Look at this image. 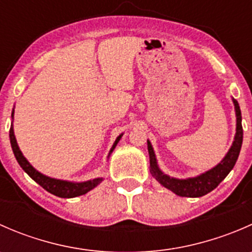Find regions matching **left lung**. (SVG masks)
I'll list each match as a JSON object with an SVG mask.
<instances>
[{
	"label": "left lung",
	"instance_id": "8db88e82",
	"mask_svg": "<svg viewBox=\"0 0 252 252\" xmlns=\"http://www.w3.org/2000/svg\"><path fill=\"white\" fill-rule=\"evenodd\" d=\"M234 103L235 117H236V129L234 141L230 146L229 151L225 154L224 158L215 166L213 168L208 169L205 173L187 179H178V178L169 177L168 174H164L159 169L157 163L156 155H155L154 147L151 142L147 140V150H149L150 156V172L152 177L157 180L161 185L167 188L168 190L173 191L175 195H179L183 197H200L212 191L213 189L218 187L220 182L229 174L233 167L235 166V162L240 154L241 144H243V126H241V112L239 103L235 98H232Z\"/></svg>",
	"mask_w": 252,
	"mask_h": 252
}]
</instances>
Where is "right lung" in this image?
Wrapping results in <instances>:
<instances>
[{
  "mask_svg": "<svg viewBox=\"0 0 252 252\" xmlns=\"http://www.w3.org/2000/svg\"><path fill=\"white\" fill-rule=\"evenodd\" d=\"M13 117H14V108L13 111H12V119H13ZM122 136H123V134L117 136L116 141H114L113 145H112L110 154H108V157L111 156L113 150L116 149L117 144H118L119 140H121ZM9 139H11V146H12V150H13L14 156H16V159L18 161V163H19V166L23 168V171L29 175L32 180H35L40 187H42L45 190H47V191L51 192V194L56 195V196L64 197V199L80 196V195L86 194V192H89L90 190H93L94 188L97 187V185L103 180V178H95V179H90V180H86V182L78 183V182H68V180L56 179V178L47 177V175L40 173L39 171H36V169L29 163V161L25 158L24 155L22 154V151H20L19 146H18L17 144L16 135H14L13 122H12L11 129H9Z\"/></svg>",
  "mask_w": 252,
  "mask_h": 252,
  "instance_id": "right-lung-1",
  "label": "right lung"
}]
</instances>
